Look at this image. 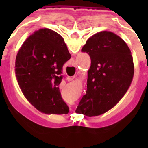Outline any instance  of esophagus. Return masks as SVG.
<instances>
[{"instance_id":"34e87169","label":"esophagus","mask_w":148,"mask_h":148,"mask_svg":"<svg viewBox=\"0 0 148 148\" xmlns=\"http://www.w3.org/2000/svg\"><path fill=\"white\" fill-rule=\"evenodd\" d=\"M66 80H67L68 82H70V81L73 80V78H71V77H66Z\"/></svg>"}]
</instances>
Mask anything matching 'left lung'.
Wrapping results in <instances>:
<instances>
[{"label":"left lung","mask_w":148,"mask_h":148,"mask_svg":"<svg viewBox=\"0 0 148 148\" xmlns=\"http://www.w3.org/2000/svg\"><path fill=\"white\" fill-rule=\"evenodd\" d=\"M82 51L88 53L91 65L87 92L75 112L99 116L113 108L127 91L134 74L133 56L124 40L109 31L92 35Z\"/></svg>","instance_id":"obj_1"}]
</instances>
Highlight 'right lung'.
Segmentation results:
<instances>
[{"instance_id":"add662e5","label":"right lung","mask_w":148,"mask_h":148,"mask_svg":"<svg viewBox=\"0 0 148 148\" xmlns=\"http://www.w3.org/2000/svg\"><path fill=\"white\" fill-rule=\"evenodd\" d=\"M71 58L64 40L49 29H40L22 44L15 60L17 81L26 99L44 113L67 114L58 85L62 68Z\"/></svg>"}]
</instances>
